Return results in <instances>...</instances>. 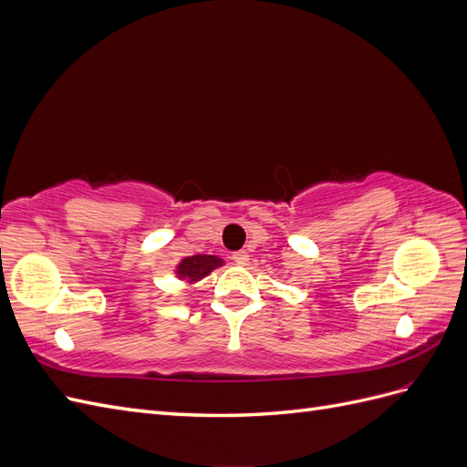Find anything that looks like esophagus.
<instances>
[{"instance_id":"esophagus-1","label":"esophagus","mask_w":467,"mask_h":467,"mask_svg":"<svg viewBox=\"0 0 467 467\" xmlns=\"http://www.w3.org/2000/svg\"><path fill=\"white\" fill-rule=\"evenodd\" d=\"M232 259H234V263L235 265H247L249 263V255H247V251H235L234 255H232Z\"/></svg>"}]
</instances>
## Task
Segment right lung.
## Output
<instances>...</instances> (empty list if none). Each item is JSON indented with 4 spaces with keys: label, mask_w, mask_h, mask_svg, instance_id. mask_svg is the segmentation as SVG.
I'll list each match as a JSON object with an SVG mask.
<instances>
[{
    "label": "right lung",
    "mask_w": 467,
    "mask_h": 467,
    "mask_svg": "<svg viewBox=\"0 0 467 467\" xmlns=\"http://www.w3.org/2000/svg\"><path fill=\"white\" fill-rule=\"evenodd\" d=\"M223 265V259L216 255H192L181 259L175 266V276L182 282H189V285H194V282L202 280L208 276L212 271H216L218 266Z\"/></svg>",
    "instance_id": "right-lung-1"
}]
</instances>
